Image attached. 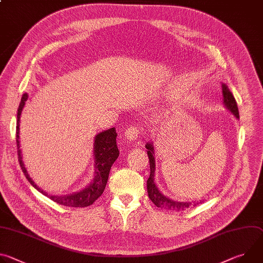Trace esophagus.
Listing matches in <instances>:
<instances>
[{
	"instance_id": "obj_1",
	"label": "esophagus",
	"mask_w": 263,
	"mask_h": 263,
	"mask_svg": "<svg viewBox=\"0 0 263 263\" xmlns=\"http://www.w3.org/2000/svg\"><path fill=\"white\" fill-rule=\"evenodd\" d=\"M139 135V129L137 127H134V126H131L129 127L126 132H125V136L128 140H135Z\"/></svg>"
}]
</instances>
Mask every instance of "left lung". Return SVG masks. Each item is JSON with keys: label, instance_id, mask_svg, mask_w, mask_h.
Masks as SVG:
<instances>
[{"label": "left lung", "instance_id": "left-lung-1", "mask_svg": "<svg viewBox=\"0 0 263 263\" xmlns=\"http://www.w3.org/2000/svg\"><path fill=\"white\" fill-rule=\"evenodd\" d=\"M222 96H223V103L228 107V109L232 112V114L238 119L239 118V112L237 108L236 101L233 97V95L229 91L228 87L226 85H222ZM145 147L147 148V156L149 160V177L146 181V189H147V194L148 198L151 199V201L159 208H164V209H171V210H184L186 208H189L190 206L194 205L197 206L201 204L202 202H195L194 204L192 203H184V202H177L170 200L168 198L164 197L157 189L156 184L154 183V173H155V159H154V147L152 143H146Z\"/></svg>", "mask_w": 263, "mask_h": 263}]
</instances>
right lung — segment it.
Instances as JSON below:
<instances>
[{
	"mask_svg": "<svg viewBox=\"0 0 263 263\" xmlns=\"http://www.w3.org/2000/svg\"><path fill=\"white\" fill-rule=\"evenodd\" d=\"M28 99V95L25 93L22 97L20 106L17 108V123H16V145H17V155H18V162L21 165V168L23 173L25 174L28 181L33 185L35 189L41 192L43 195L48 196L44 191H42L40 187L31 180L29 177L24 163L22 161V155L20 149V118L21 112L23 110V107L25 105V102ZM117 132L115 128L108 129L107 131H104L96 136L95 139V159H96V177L93 182L86 187V189L80 193L69 195V196H63V197H56V196H49L50 199L57 204L67 206V207H76V208H82L87 207L91 205L92 203L98 200L106 187V183L108 180L109 172L111 168V165L117 160V158L120 155V151L117 145Z\"/></svg>",
	"mask_w": 263,
	"mask_h": 263,
	"instance_id": "obj_1",
	"label": "right lung"
}]
</instances>
